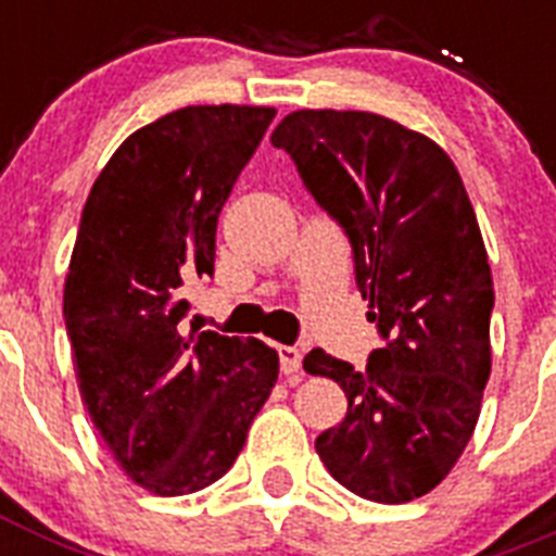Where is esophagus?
<instances>
[{
    "instance_id": "1",
    "label": "esophagus",
    "mask_w": 556,
    "mask_h": 556,
    "mask_svg": "<svg viewBox=\"0 0 556 556\" xmlns=\"http://www.w3.org/2000/svg\"><path fill=\"white\" fill-rule=\"evenodd\" d=\"M278 358H281V372L283 376H294L301 372L303 365V353L292 345H278Z\"/></svg>"
}]
</instances>
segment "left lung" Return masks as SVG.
<instances>
[{"instance_id":"left-lung-1","label":"left lung","mask_w":556,"mask_h":556,"mask_svg":"<svg viewBox=\"0 0 556 556\" xmlns=\"http://www.w3.org/2000/svg\"><path fill=\"white\" fill-rule=\"evenodd\" d=\"M269 141L345 228L367 320L390 339L362 372L323 348L303 358L348 397L314 448L362 498H420L470 443L493 367V275L468 191L443 147L378 113L303 108Z\"/></svg>"}]
</instances>
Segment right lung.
I'll return each instance as SVG.
<instances>
[{
  "label": "right lung",
  "mask_w": 556,
  "mask_h": 556,
  "mask_svg": "<svg viewBox=\"0 0 556 556\" xmlns=\"http://www.w3.org/2000/svg\"><path fill=\"white\" fill-rule=\"evenodd\" d=\"M273 116L166 113L122 141L83 205L63 287L77 384L113 459L155 495L228 473L278 381L262 339L184 328L186 281L214 273L219 211Z\"/></svg>",
  "instance_id": "1"
}]
</instances>
